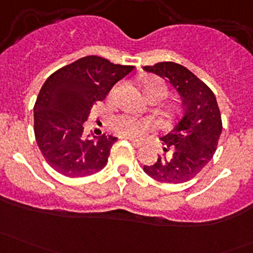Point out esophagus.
<instances>
[{"label": "esophagus", "instance_id": "obj_1", "mask_svg": "<svg viewBox=\"0 0 253 253\" xmlns=\"http://www.w3.org/2000/svg\"><path fill=\"white\" fill-rule=\"evenodd\" d=\"M131 143H132V144H133V147H136V148H142L143 144H144V143H143V142L136 141V139H131Z\"/></svg>", "mask_w": 253, "mask_h": 253}]
</instances>
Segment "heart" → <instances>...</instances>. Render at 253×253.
Wrapping results in <instances>:
<instances>
[{"label":"heart","mask_w":253,"mask_h":253,"mask_svg":"<svg viewBox=\"0 0 253 253\" xmlns=\"http://www.w3.org/2000/svg\"><path fill=\"white\" fill-rule=\"evenodd\" d=\"M143 93L148 99H163L167 96V84L160 79L150 78L143 83ZM112 128L119 134L128 138H142L155 128L152 120H139L128 115H120L112 120Z\"/></svg>","instance_id":"obj_1"}]
</instances>
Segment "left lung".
Here are the masks:
<instances>
[{
  "instance_id": "obj_1",
  "label": "left lung",
  "mask_w": 253,
  "mask_h": 253,
  "mask_svg": "<svg viewBox=\"0 0 253 253\" xmlns=\"http://www.w3.org/2000/svg\"><path fill=\"white\" fill-rule=\"evenodd\" d=\"M143 70L169 81L182 100V114L162 137L163 155L144 165L148 176L162 183H182L195 177L216 150L223 124L215 95L205 82L175 62H159Z\"/></svg>"
}]
</instances>
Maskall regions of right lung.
Returning <instances> with one entry per match:
<instances>
[{"label": "right lung", "instance_id": "right-lung-1", "mask_svg": "<svg viewBox=\"0 0 253 253\" xmlns=\"http://www.w3.org/2000/svg\"><path fill=\"white\" fill-rule=\"evenodd\" d=\"M133 70L134 66L85 56L46 79L34 105V133L40 152L55 171L67 177H86L104 169L117 138L85 136L84 122L91 108Z\"/></svg>", "mask_w": 253, "mask_h": 253}]
</instances>
